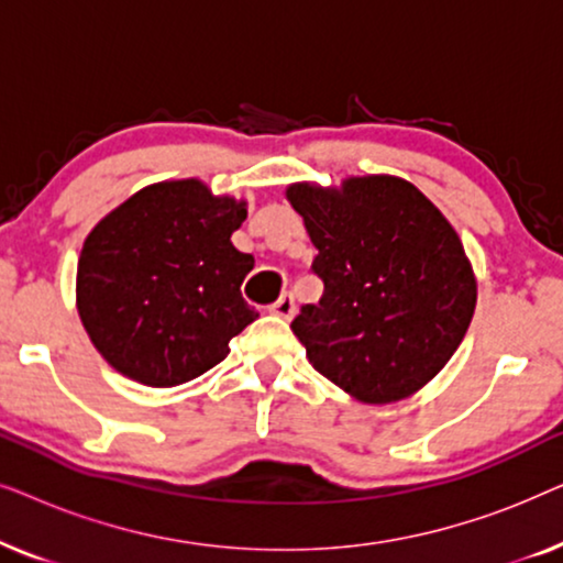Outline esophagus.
Segmentation results:
<instances>
[{
	"label": "esophagus",
	"mask_w": 563,
	"mask_h": 563,
	"mask_svg": "<svg viewBox=\"0 0 563 563\" xmlns=\"http://www.w3.org/2000/svg\"><path fill=\"white\" fill-rule=\"evenodd\" d=\"M272 312L279 314L284 320H289L291 314H295V297H291L289 291H284V295L272 305Z\"/></svg>",
	"instance_id": "34e87169"
}]
</instances>
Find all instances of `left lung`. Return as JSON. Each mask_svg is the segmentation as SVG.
Listing matches in <instances>:
<instances>
[{"instance_id":"obj_1","label":"left lung","mask_w":563,"mask_h":563,"mask_svg":"<svg viewBox=\"0 0 563 563\" xmlns=\"http://www.w3.org/2000/svg\"><path fill=\"white\" fill-rule=\"evenodd\" d=\"M287 199L325 287L291 320L314 372L368 405L410 397L453 356L474 314L456 230L397 176H356L341 189L295 184Z\"/></svg>"}]
</instances>
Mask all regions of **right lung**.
Returning a JSON list of instances; mask_svg holds the SVG:
<instances>
[{
    "label": "right lung",
    "mask_w": 563,
    "mask_h": 563,
    "mask_svg": "<svg viewBox=\"0 0 563 563\" xmlns=\"http://www.w3.org/2000/svg\"><path fill=\"white\" fill-rule=\"evenodd\" d=\"M245 214V202L212 197L197 179L161 181L91 230L76 305L107 364L148 387H176L228 356L258 318L241 295L253 256L230 243Z\"/></svg>",
    "instance_id": "right-lung-1"
}]
</instances>
